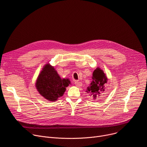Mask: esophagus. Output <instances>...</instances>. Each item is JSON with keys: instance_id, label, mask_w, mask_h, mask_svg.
Here are the masks:
<instances>
[{"instance_id": "34e87169", "label": "esophagus", "mask_w": 147, "mask_h": 147, "mask_svg": "<svg viewBox=\"0 0 147 147\" xmlns=\"http://www.w3.org/2000/svg\"><path fill=\"white\" fill-rule=\"evenodd\" d=\"M74 84H75V85H76L77 87H81V86H82V83L81 82L79 81H75Z\"/></svg>"}]
</instances>
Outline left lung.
Returning <instances> with one entry per match:
<instances>
[{
  "label": "left lung",
  "mask_w": 147,
  "mask_h": 147,
  "mask_svg": "<svg viewBox=\"0 0 147 147\" xmlns=\"http://www.w3.org/2000/svg\"><path fill=\"white\" fill-rule=\"evenodd\" d=\"M92 81L91 84L87 87L86 92L93 98L94 100H99L106 95L107 84L108 78L103 71L99 67H97L93 72Z\"/></svg>",
  "instance_id": "1"
}]
</instances>
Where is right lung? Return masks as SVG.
<instances>
[{"label": "right lung", "instance_id": "add662e5", "mask_svg": "<svg viewBox=\"0 0 147 147\" xmlns=\"http://www.w3.org/2000/svg\"><path fill=\"white\" fill-rule=\"evenodd\" d=\"M71 82L69 78H61L53 66L46 64L38 76L35 87L45 99L56 101L63 95Z\"/></svg>", "mask_w": 147, "mask_h": 147}]
</instances>
